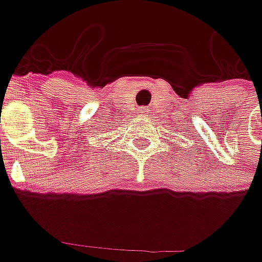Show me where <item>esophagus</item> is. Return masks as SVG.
Returning <instances> with one entry per match:
<instances>
[{"label": "esophagus", "mask_w": 262, "mask_h": 262, "mask_svg": "<svg viewBox=\"0 0 262 262\" xmlns=\"http://www.w3.org/2000/svg\"><path fill=\"white\" fill-rule=\"evenodd\" d=\"M138 114H140V115H144V114H147V107H146V106H141V107L138 109Z\"/></svg>", "instance_id": "34e87169"}]
</instances>
